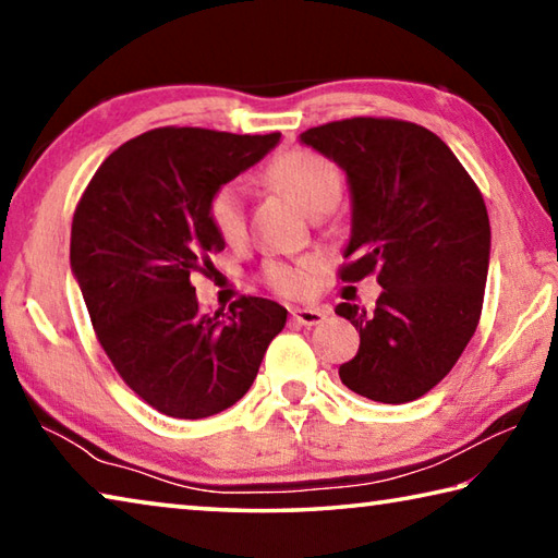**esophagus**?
Returning a JSON list of instances; mask_svg holds the SVG:
<instances>
[{"label": "esophagus", "mask_w": 558, "mask_h": 558, "mask_svg": "<svg viewBox=\"0 0 558 558\" xmlns=\"http://www.w3.org/2000/svg\"><path fill=\"white\" fill-rule=\"evenodd\" d=\"M290 315L302 327H315V325L325 323L327 310H323V307H295Z\"/></svg>", "instance_id": "esophagus-1"}]
</instances>
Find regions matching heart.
<instances>
[{"mask_svg":"<svg viewBox=\"0 0 558 558\" xmlns=\"http://www.w3.org/2000/svg\"><path fill=\"white\" fill-rule=\"evenodd\" d=\"M268 177L282 192H288L310 216L327 214L335 209L342 194V174L327 157L307 149H290L282 153L268 167ZM209 221L223 241L235 243L243 239L245 231V206L243 186L239 182H226L209 196L206 204ZM310 272L313 263H298V266H268V282L286 295H302L310 288Z\"/></svg>","mask_w":558,"mask_h":558,"instance_id":"heart-1","label":"heart"}]
</instances>
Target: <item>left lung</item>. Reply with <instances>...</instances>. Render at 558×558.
<instances>
[{"mask_svg": "<svg viewBox=\"0 0 558 558\" xmlns=\"http://www.w3.org/2000/svg\"><path fill=\"white\" fill-rule=\"evenodd\" d=\"M300 143L342 169L352 229L342 280L376 272L374 313L339 302L359 352L339 379L359 396L409 403L456 366L475 335L489 268V219L475 182L430 130L352 118L310 128Z\"/></svg>", "mask_w": 558, "mask_h": 558, "instance_id": "1", "label": "left lung"}]
</instances>
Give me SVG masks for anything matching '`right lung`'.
Segmentation results:
<instances>
[{
    "instance_id": "add662e5",
    "label": "right lung",
    "mask_w": 558,
    "mask_h": 558,
    "mask_svg": "<svg viewBox=\"0 0 558 558\" xmlns=\"http://www.w3.org/2000/svg\"><path fill=\"white\" fill-rule=\"evenodd\" d=\"M280 143L202 128H159L118 147L83 194L71 226V272L112 366L172 418L226 411L256 379L288 310L241 298L204 313L192 286L226 241L206 204Z\"/></svg>"
}]
</instances>
